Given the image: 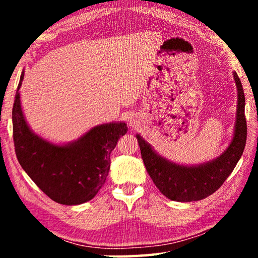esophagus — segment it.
I'll list each match as a JSON object with an SVG mask.
<instances>
[{"instance_id":"esophagus-1","label":"esophagus","mask_w":258,"mask_h":258,"mask_svg":"<svg viewBox=\"0 0 258 258\" xmlns=\"http://www.w3.org/2000/svg\"><path fill=\"white\" fill-rule=\"evenodd\" d=\"M127 123H128V125H130L132 128L137 127L138 124H139V118H138V117L135 116V115H130V116L127 117Z\"/></svg>"}]
</instances>
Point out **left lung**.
<instances>
[{"mask_svg": "<svg viewBox=\"0 0 258 258\" xmlns=\"http://www.w3.org/2000/svg\"><path fill=\"white\" fill-rule=\"evenodd\" d=\"M232 75L238 95L233 135L228 148L216 158L197 165L177 164L160 156L141 135H135L148 174L168 199L189 203L207 198L223 184L241 158L247 139L244 94L237 73Z\"/></svg>", "mask_w": 258, "mask_h": 258, "instance_id": "8db88e82", "label": "left lung"}]
</instances>
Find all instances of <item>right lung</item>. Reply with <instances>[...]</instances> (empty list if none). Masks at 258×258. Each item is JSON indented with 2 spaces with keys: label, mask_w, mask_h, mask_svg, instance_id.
<instances>
[{
  "label": "right lung",
  "mask_w": 258,
  "mask_h": 258,
  "mask_svg": "<svg viewBox=\"0 0 258 258\" xmlns=\"http://www.w3.org/2000/svg\"><path fill=\"white\" fill-rule=\"evenodd\" d=\"M17 89L12 125L16 155L27 175L53 202L75 206L93 199L106 182L110 154L127 132L125 121H111L90 128L67 143H53L30 128Z\"/></svg>",
  "instance_id": "obj_1"
}]
</instances>
